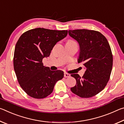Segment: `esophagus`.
<instances>
[{"label":"esophagus","mask_w":124,"mask_h":124,"mask_svg":"<svg viewBox=\"0 0 124 124\" xmlns=\"http://www.w3.org/2000/svg\"><path fill=\"white\" fill-rule=\"evenodd\" d=\"M70 74H68V73H65L64 74V77H65V78H69V77H70Z\"/></svg>","instance_id":"1"}]
</instances>
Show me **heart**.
I'll return each mask as SVG.
<instances>
[{
	"label": "heart",
	"mask_w": 124,
	"mask_h": 124,
	"mask_svg": "<svg viewBox=\"0 0 124 124\" xmlns=\"http://www.w3.org/2000/svg\"><path fill=\"white\" fill-rule=\"evenodd\" d=\"M70 41H72V40H69Z\"/></svg>",
	"instance_id": "obj_1"
}]
</instances>
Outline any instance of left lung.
I'll list each match as a JSON object with an SVG mask.
<instances>
[{"mask_svg":"<svg viewBox=\"0 0 124 124\" xmlns=\"http://www.w3.org/2000/svg\"><path fill=\"white\" fill-rule=\"evenodd\" d=\"M68 34L78 42V62L83 63L86 68L82 77L71 74L77 84L70 90L81 98L92 97L103 90L109 80L113 67L110 45L106 38L98 31L75 29L69 30Z\"/></svg>","mask_w":124,"mask_h":124,"instance_id":"1","label":"left lung"}]
</instances>
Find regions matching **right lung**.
<instances>
[{"label":"right lung","instance_id":"1","mask_svg":"<svg viewBox=\"0 0 124 124\" xmlns=\"http://www.w3.org/2000/svg\"><path fill=\"white\" fill-rule=\"evenodd\" d=\"M68 31L37 28L21 35L14 56V68L20 86L27 95L37 99L47 97L54 86L64 77L62 70H51L43 66L56 43L64 38Z\"/></svg>","mask_w":124,"mask_h":124}]
</instances>
